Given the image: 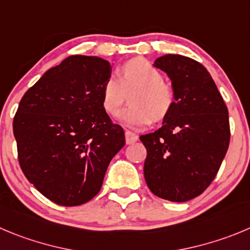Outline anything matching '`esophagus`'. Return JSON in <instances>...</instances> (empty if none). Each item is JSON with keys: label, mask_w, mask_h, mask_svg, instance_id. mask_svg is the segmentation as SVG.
Listing matches in <instances>:
<instances>
[{"label": "esophagus", "mask_w": 250, "mask_h": 250, "mask_svg": "<svg viewBox=\"0 0 250 250\" xmlns=\"http://www.w3.org/2000/svg\"><path fill=\"white\" fill-rule=\"evenodd\" d=\"M125 143L127 144H133L138 141V134L130 132V130H125Z\"/></svg>", "instance_id": "esophagus-1"}]
</instances>
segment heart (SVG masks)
I'll use <instances>...</instances> for the list:
<instances>
[{
  "mask_svg": "<svg viewBox=\"0 0 250 250\" xmlns=\"http://www.w3.org/2000/svg\"><path fill=\"white\" fill-rule=\"evenodd\" d=\"M132 90L130 104L117 116L128 127H146L151 120H163L175 104L174 90L163 81L159 70L144 59H132L123 65L120 78L111 76L104 83L102 102L107 113H116L125 102V92Z\"/></svg>",
  "mask_w": 250,
  "mask_h": 250,
  "instance_id": "1",
  "label": "heart"
}]
</instances>
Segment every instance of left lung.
Returning a JSON list of instances; mask_svg holds the SVG:
<instances>
[{"instance_id": "8db88e82", "label": "left lung", "mask_w": 250, "mask_h": 250, "mask_svg": "<svg viewBox=\"0 0 250 250\" xmlns=\"http://www.w3.org/2000/svg\"><path fill=\"white\" fill-rule=\"evenodd\" d=\"M153 65L171 80L175 104L159 129L141 136L144 178L160 199L185 202L201 195L220 170L229 146L228 109L199 62L167 54Z\"/></svg>"}]
</instances>
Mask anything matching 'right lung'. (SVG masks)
I'll use <instances>...</instances> for the list:
<instances>
[{"label": "right lung", "mask_w": 250, "mask_h": 250, "mask_svg": "<svg viewBox=\"0 0 250 250\" xmlns=\"http://www.w3.org/2000/svg\"><path fill=\"white\" fill-rule=\"evenodd\" d=\"M111 71L101 58L72 55L21 100L13 120L21 169L55 204L79 206L93 199L125 146V130L111 122L102 102Z\"/></svg>", "instance_id": "obj_1"}]
</instances>
